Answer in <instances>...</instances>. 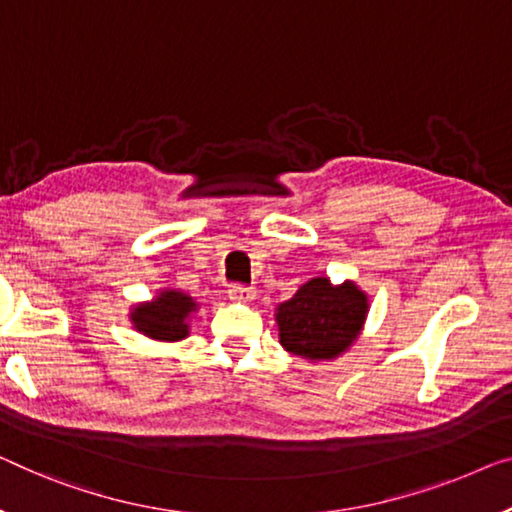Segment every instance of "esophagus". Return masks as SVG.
I'll return each mask as SVG.
<instances>
[{
	"label": "esophagus",
	"instance_id": "obj_1",
	"mask_svg": "<svg viewBox=\"0 0 512 512\" xmlns=\"http://www.w3.org/2000/svg\"><path fill=\"white\" fill-rule=\"evenodd\" d=\"M230 299L234 303H250L255 299V289L253 287H243V285H232L230 287Z\"/></svg>",
	"mask_w": 512,
	"mask_h": 512
}]
</instances>
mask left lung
Here are the masks:
<instances>
[{
	"label": "left lung",
	"instance_id": "obj_1",
	"mask_svg": "<svg viewBox=\"0 0 512 512\" xmlns=\"http://www.w3.org/2000/svg\"><path fill=\"white\" fill-rule=\"evenodd\" d=\"M368 312V294L354 280L333 285L329 276H317L278 303L273 317L282 349L317 363L345 354L363 333Z\"/></svg>",
	"mask_w": 512,
	"mask_h": 512
}]
</instances>
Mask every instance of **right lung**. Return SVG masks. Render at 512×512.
I'll list each match as a JSON object with an SVG mask.
<instances>
[{
    "mask_svg": "<svg viewBox=\"0 0 512 512\" xmlns=\"http://www.w3.org/2000/svg\"><path fill=\"white\" fill-rule=\"evenodd\" d=\"M200 310L193 296L181 289L160 287L154 299L135 303L128 310L133 329L158 342H179L190 335V317Z\"/></svg>",
    "mask_w": 512,
    "mask_h": 512,
    "instance_id": "obj_1",
    "label": "right lung"
}]
</instances>
